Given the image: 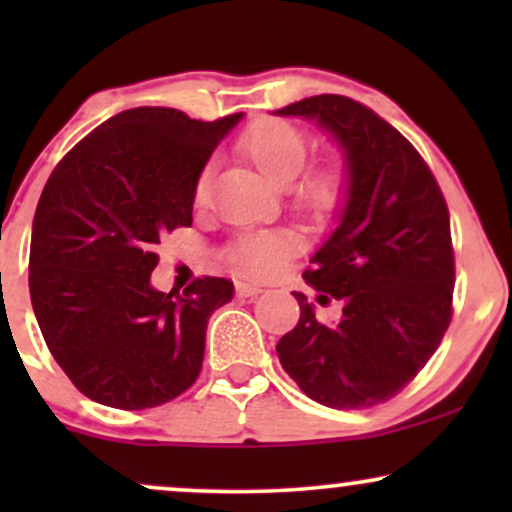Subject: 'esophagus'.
<instances>
[{"mask_svg":"<svg viewBox=\"0 0 512 512\" xmlns=\"http://www.w3.org/2000/svg\"><path fill=\"white\" fill-rule=\"evenodd\" d=\"M236 291H238V296H245V298L257 296V293H262L260 286H255V284H245V281H238V284H236Z\"/></svg>","mask_w":512,"mask_h":512,"instance_id":"esophagus-1","label":"esophagus"}]
</instances>
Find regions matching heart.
<instances>
[{
  "label": "heart",
  "instance_id": "1",
  "mask_svg": "<svg viewBox=\"0 0 512 512\" xmlns=\"http://www.w3.org/2000/svg\"><path fill=\"white\" fill-rule=\"evenodd\" d=\"M310 132L284 117H260L243 129L238 139L240 154L248 156L272 182H286L289 204L315 223L330 221L346 204L349 173L342 158L327 156L305 163L310 154ZM211 190L209 170L195 182V202L207 204ZM298 248L289 233H255L240 238L228 250V260L248 276H269Z\"/></svg>",
  "mask_w": 512,
  "mask_h": 512
}]
</instances>
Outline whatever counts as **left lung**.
Returning a JSON list of instances; mask_svg holds the SVG:
<instances>
[{"mask_svg":"<svg viewBox=\"0 0 512 512\" xmlns=\"http://www.w3.org/2000/svg\"><path fill=\"white\" fill-rule=\"evenodd\" d=\"M279 115L315 117L330 129L351 173L342 223L303 274L317 301H342V317L317 320L293 293L301 320L276 344L279 361L325 407H375L419 375L452 320L448 204L419 151L368 105L322 93Z\"/></svg>","mask_w":512,"mask_h":512,"instance_id":"1","label":"left lung"}]
</instances>
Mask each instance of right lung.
I'll list each match as a JSON object with an SVG mask.
<instances>
[{
  "label": "right lung",
  "mask_w": 512,
  "mask_h": 512,
  "mask_svg": "<svg viewBox=\"0 0 512 512\" xmlns=\"http://www.w3.org/2000/svg\"><path fill=\"white\" fill-rule=\"evenodd\" d=\"M240 113L214 122L132 108L67 151L33 219L28 289L50 354L105 407H161L199 378L209 317L233 298L223 276L182 296L151 289L156 248L192 226L195 182Z\"/></svg>",
  "instance_id": "right-lung-1"
}]
</instances>
